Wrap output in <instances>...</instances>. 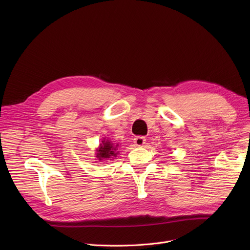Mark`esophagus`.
I'll list each match as a JSON object with an SVG mask.
<instances>
[{
  "instance_id": "1",
  "label": "esophagus",
  "mask_w": 250,
  "mask_h": 250,
  "mask_svg": "<svg viewBox=\"0 0 250 250\" xmlns=\"http://www.w3.org/2000/svg\"><path fill=\"white\" fill-rule=\"evenodd\" d=\"M134 143H135L136 146H143L144 144L146 143V139L144 138V137L138 136V137H136V138L134 139Z\"/></svg>"
}]
</instances>
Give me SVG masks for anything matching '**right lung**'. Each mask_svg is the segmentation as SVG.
Wrapping results in <instances>:
<instances>
[{"mask_svg":"<svg viewBox=\"0 0 250 250\" xmlns=\"http://www.w3.org/2000/svg\"><path fill=\"white\" fill-rule=\"evenodd\" d=\"M118 144H114L109 140H103L99 148L96 150V157L99 160H112L118 154Z\"/></svg>","mask_w":250,"mask_h":250,"instance_id":"1","label":"right lung"}]
</instances>
